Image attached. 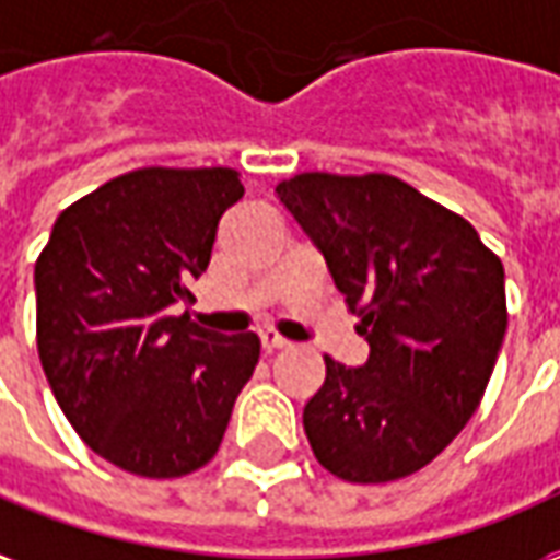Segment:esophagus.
I'll return each instance as SVG.
<instances>
[{"label":"esophagus","instance_id":"obj_1","mask_svg":"<svg viewBox=\"0 0 560 560\" xmlns=\"http://www.w3.org/2000/svg\"><path fill=\"white\" fill-rule=\"evenodd\" d=\"M259 340H262L265 352H277V349H285V346H289V340H285V337H280V334L271 328L262 330V334H259Z\"/></svg>","mask_w":560,"mask_h":560}]
</instances>
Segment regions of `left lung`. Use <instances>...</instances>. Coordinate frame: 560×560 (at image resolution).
<instances>
[{"label":"left lung","mask_w":560,"mask_h":560,"mask_svg":"<svg viewBox=\"0 0 560 560\" xmlns=\"http://www.w3.org/2000/svg\"><path fill=\"white\" fill-rule=\"evenodd\" d=\"M275 194L370 342L364 366L325 354L304 406L310 447L349 483L415 475L483 399L508 330L504 265L463 214L397 175L301 173Z\"/></svg>","instance_id":"8db88e82"}]
</instances>
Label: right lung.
I'll return each mask as SVG.
<instances>
[{
    "label": "right lung",
    "mask_w": 560,
    "mask_h": 560,
    "mask_svg": "<svg viewBox=\"0 0 560 560\" xmlns=\"http://www.w3.org/2000/svg\"><path fill=\"white\" fill-rule=\"evenodd\" d=\"M244 196L230 166H142L56 218L35 262L38 358L52 397L97 456L140 477L214 459L259 337H220L175 301L211 259L223 211Z\"/></svg>",
    "instance_id": "1"
}]
</instances>
